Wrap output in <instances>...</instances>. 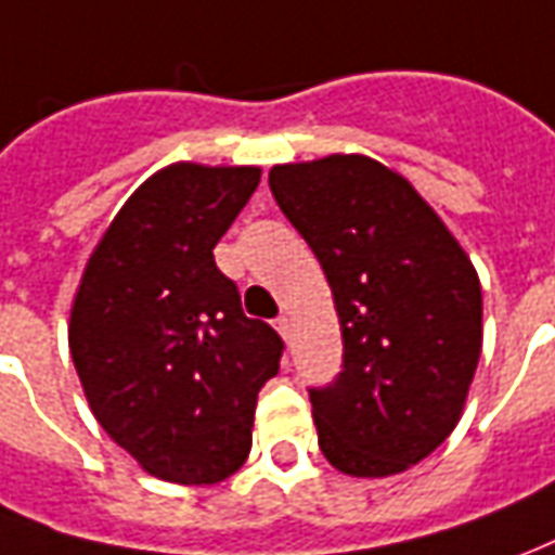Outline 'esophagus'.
I'll use <instances>...</instances> for the list:
<instances>
[{"instance_id":"34e87169","label":"esophagus","mask_w":555,"mask_h":555,"mask_svg":"<svg viewBox=\"0 0 555 555\" xmlns=\"http://www.w3.org/2000/svg\"><path fill=\"white\" fill-rule=\"evenodd\" d=\"M276 331L282 333V339H288V336H291V318L288 315L276 318Z\"/></svg>"}]
</instances>
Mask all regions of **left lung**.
I'll list each match as a JSON object with an SVG mask.
<instances>
[{
	"label": "left lung",
	"mask_w": 555,
	"mask_h": 555,
	"mask_svg": "<svg viewBox=\"0 0 555 555\" xmlns=\"http://www.w3.org/2000/svg\"><path fill=\"white\" fill-rule=\"evenodd\" d=\"M270 192L343 327V372L309 390L321 453L351 478L399 475L463 414L483 339L478 273L414 185L370 156L276 165Z\"/></svg>",
	"instance_id": "1"
}]
</instances>
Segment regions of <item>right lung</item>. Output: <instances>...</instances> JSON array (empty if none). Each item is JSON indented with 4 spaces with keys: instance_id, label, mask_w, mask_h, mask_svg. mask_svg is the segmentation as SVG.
<instances>
[{
    "instance_id": "1",
    "label": "right lung",
    "mask_w": 555,
    "mask_h": 555,
    "mask_svg": "<svg viewBox=\"0 0 555 555\" xmlns=\"http://www.w3.org/2000/svg\"><path fill=\"white\" fill-rule=\"evenodd\" d=\"M261 168L177 162L116 212L77 285L68 348L89 409L143 472L201 487L249 456L279 333L243 315L212 249Z\"/></svg>"
}]
</instances>
